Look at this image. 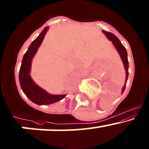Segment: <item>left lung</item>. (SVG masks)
Listing matches in <instances>:
<instances>
[{
    "label": "left lung",
    "instance_id": "obj_1",
    "mask_svg": "<svg viewBox=\"0 0 149 149\" xmlns=\"http://www.w3.org/2000/svg\"><path fill=\"white\" fill-rule=\"evenodd\" d=\"M103 33L106 35V36L107 37V38L112 42L113 45L114 47H115L116 49L117 50L120 58H121L122 62H123V63L124 69L126 70V81H126V83H125V85L123 86V88H122V91H121L122 93H123L125 90V88H126V82H127L128 77V61L127 51H126V49L125 48V47L122 45L121 43H120L119 39L114 34L105 31H103Z\"/></svg>",
    "mask_w": 149,
    "mask_h": 149
}]
</instances>
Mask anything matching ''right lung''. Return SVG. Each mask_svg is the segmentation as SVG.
<instances>
[{
	"label": "right lung",
	"instance_id": "right-lung-1",
	"mask_svg": "<svg viewBox=\"0 0 149 149\" xmlns=\"http://www.w3.org/2000/svg\"><path fill=\"white\" fill-rule=\"evenodd\" d=\"M48 29V27L45 28L40 35L30 45L27 51L23 56L19 71V81L22 91L32 102L38 105L52 104L62 100L66 95L65 94L54 95L48 93L44 89L38 86L33 81L30 75L33 58L41 45Z\"/></svg>",
	"mask_w": 149,
	"mask_h": 149
}]
</instances>
